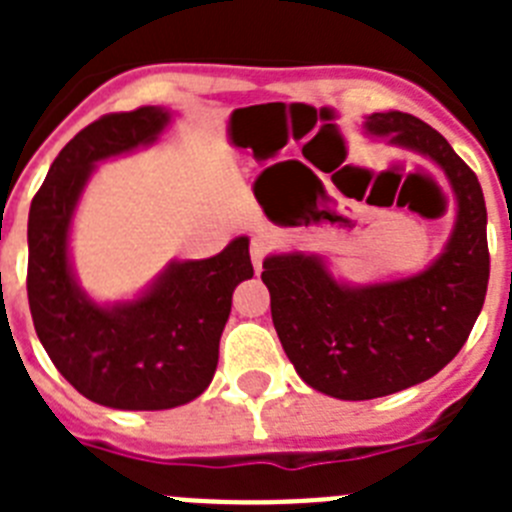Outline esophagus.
Segmentation results:
<instances>
[{
  "mask_svg": "<svg viewBox=\"0 0 512 512\" xmlns=\"http://www.w3.org/2000/svg\"><path fill=\"white\" fill-rule=\"evenodd\" d=\"M269 248H271V241L269 238H264V235H256V238L251 241V261L256 271H261V264H264Z\"/></svg>",
  "mask_w": 512,
  "mask_h": 512,
  "instance_id": "34e87169",
  "label": "esophagus"
}]
</instances>
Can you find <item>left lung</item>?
<instances>
[{
  "label": "left lung",
  "mask_w": 512,
  "mask_h": 512,
  "mask_svg": "<svg viewBox=\"0 0 512 512\" xmlns=\"http://www.w3.org/2000/svg\"><path fill=\"white\" fill-rule=\"evenodd\" d=\"M369 138L428 158L454 192V228L410 277L354 284L318 253L264 259L271 320L302 382L336 400H374L431 379L467 343L490 279L487 207L477 176L438 130L408 112H374Z\"/></svg>",
  "instance_id": "8db88e82"
}]
</instances>
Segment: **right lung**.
Segmentation results:
<instances>
[{
  "label": "right lung",
  "instance_id": "obj_1",
  "mask_svg": "<svg viewBox=\"0 0 512 512\" xmlns=\"http://www.w3.org/2000/svg\"><path fill=\"white\" fill-rule=\"evenodd\" d=\"M174 112L161 104L107 115L66 143L27 217V300L58 372L115 410H169L210 387L233 289L253 277L248 235L210 259H174L130 300L99 302L71 259L76 207L102 161L153 146Z\"/></svg>",
  "mask_w": 512,
  "mask_h": 512
}]
</instances>
